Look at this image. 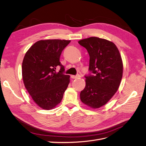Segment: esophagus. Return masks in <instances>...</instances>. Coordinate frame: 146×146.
Instances as JSON below:
<instances>
[{
  "label": "esophagus",
  "instance_id": "esophagus-1",
  "mask_svg": "<svg viewBox=\"0 0 146 146\" xmlns=\"http://www.w3.org/2000/svg\"><path fill=\"white\" fill-rule=\"evenodd\" d=\"M70 77H71V78H73V79H76V78H80V76H79V75H77V76H71Z\"/></svg>",
  "mask_w": 146,
  "mask_h": 146
}]
</instances>
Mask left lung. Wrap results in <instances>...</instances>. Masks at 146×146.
Returning <instances> with one entry per match:
<instances>
[{"mask_svg": "<svg viewBox=\"0 0 146 146\" xmlns=\"http://www.w3.org/2000/svg\"><path fill=\"white\" fill-rule=\"evenodd\" d=\"M78 42L89 54V70L94 74L85 76L86 85L80 92V100L88 107L99 108L112 98L120 86L121 56L116 46L107 39L90 37Z\"/></svg>", "mask_w": 146, "mask_h": 146, "instance_id": "left-lung-1", "label": "left lung"}]
</instances>
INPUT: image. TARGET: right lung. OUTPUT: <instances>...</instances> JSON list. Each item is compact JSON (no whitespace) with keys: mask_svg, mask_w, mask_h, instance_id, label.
Wrapping results in <instances>:
<instances>
[{"mask_svg":"<svg viewBox=\"0 0 146 146\" xmlns=\"http://www.w3.org/2000/svg\"><path fill=\"white\" fill-rule=\"evenodd\" d=\"M70 40H39L26 52L22 64L24 86L38 107L46 110L54 109L63 99L70 82L69 75L60 62V57ZM61 66L58 73L56 66Z\"/></svg>","mask_w":146,"mask_h":146,"instance_id":"right-lung-1","label":"right lung"}]
</instances>
